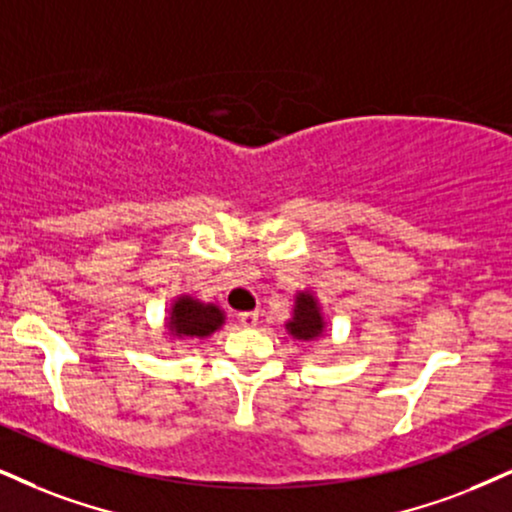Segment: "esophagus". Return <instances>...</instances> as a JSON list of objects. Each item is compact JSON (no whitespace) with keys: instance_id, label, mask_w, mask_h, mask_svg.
I'll return each mask as SVG.
<instances>
[{"instance_id":"esophagus-1","label":"esophagus","mask_w":512,"mask_h":512,"mask_svg":"<svg viewBox=\"0 0 512 512\" xmlns=\"http://www.w3.org/2000/svg\"><path fill=\"white\" fill-rule=\"evenodd\" d=\"M237 320H239V325H242V327H256L258 313L256 311H244V313L237 315Z\"/></svg>"}]
</instances>
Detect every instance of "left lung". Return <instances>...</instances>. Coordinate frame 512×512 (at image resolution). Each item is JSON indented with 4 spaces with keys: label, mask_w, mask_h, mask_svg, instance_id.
Here are the masks:
<instances>
[{
    "label": "left lung",
    "mask_w": 512,
    "mask_h": 512,
    "mask_svg": "<svg viewBox=\"0 0 512 512\" xmlns=\"http://www.w3.org/2000/svg\"><path fill=\"white\" fill-rule=\"evenodd\" d=\"M287 330L294 334L296 339H315L323 334V315L318 311L313 296L299 294L296 296L294 320L287 325Z\"/></svg>",
    "instance_id": "obj_1"
}]
</instances>
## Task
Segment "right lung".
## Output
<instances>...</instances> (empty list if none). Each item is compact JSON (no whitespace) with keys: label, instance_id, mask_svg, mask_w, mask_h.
<instances>
[{"label":"right lung","instance_id":"right-lung-1","mask_svg":"<svg viewBox=\"0 0 512 512\" xmlns=\"http://www.w3.org/2000/svg\"><path fill=\"white\" fill-rule=\"evenodd\" d=\"M223 325V313L216 306H204L199 301L182 296L175 301L173 313H170V327L178 337H206Z\"/></svg>","mask_w":512,"mask_h":512}]
</instances>
